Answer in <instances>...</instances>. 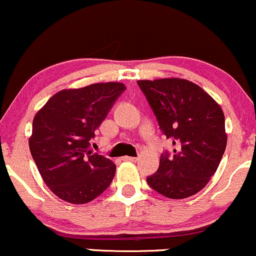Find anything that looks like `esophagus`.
<instances>
[{"instance_id":"1","label":"esophagus","mask_w":256,"mask_h":256,"mask_svg":"<svg viewBox=\"0 0 256 256\" xmlns=\"http://www.w3.org/2000/svg\"><path fill=\"white\" fill-rule=\"evenodd\" d=\"M122 160H126V162H134L136 160H137V158L136 157H131V156H124L122 158Z\"/></svg>"}]
</instances>
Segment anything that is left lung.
I'll return each mask as SVG.
<instances>
[{
  "label": "left lung",
  "instance_id": "8db88e82",
  "mask_svg": "<svg viewBox=\"0 0 256 256\" xmlns=\"http://www.w3.org/2000/svg\"><path fill=\"white\" fill-rule=\"evenodd\" d=\"M174 154L163 152L157 172L146 180L172 200L195 195L218 170L227 146L224 114L204 90L189 80H138Z\"/></svg>",
  "mask_w": 256,
  "mask_h": 256
}]
</instances>
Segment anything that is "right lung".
I'll list each match as a JSON object with an SVG mask.
<instances>
[{
    "label": "right lung",
    "mask_w": 256,
    "mask_h": 256,
    "mask_svg": "<svg viewBox=\"0 0 256 256\" xmlns=\"http://www.w3.org/2000/svg\"><path fill=\"white\" fill-rule=\"evenodd\" d=\"M125 90L122 82L62 90L35 114L29 148L42 180L59 198L84 204L111 184L116 164L92 154L90 142Z\"/></svg>",
    "instance_id": "add662e5"
}]
</instances>
